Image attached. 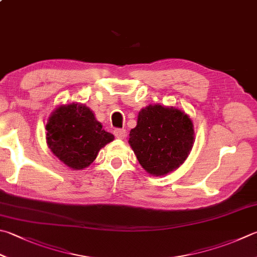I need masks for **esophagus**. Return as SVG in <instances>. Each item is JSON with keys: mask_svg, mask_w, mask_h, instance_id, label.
Returning <instances> with one entry per match:
<instances>
[{"mask_svg": "<svg viewBox=\"0 0 257 257\" xmlns=\"http://www.w3.org/2000/svg\"><path fill=\"white\" fill-rule=\"evenodd\" d=\"M114 134H115V137L119 139V140H123V139L126 138V131H125V130H120V128L115 130Z\"/></svg>", "mask_w": 257, "mask_h": 257, "instance_id": "1", "label": "esophagus"}]
</instances>
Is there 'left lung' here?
<instances>
[{"instance_id":"left-lung-1","label":"left lung","mask_w":257,"mask_h":257,"mask_svg":"<svg viewBox=\"0 0 257 257\" xmlns=\"http://www.w3.org/2000/svg\"><path fill=\"white\" fill-rule=\"evenodd\" d=\"M193 141V125L185 112L156 104L140 110L128 143L144 170L159 177L186 161Z\"/></svg>"}]
</instances>
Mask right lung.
I'll list each match as a JSON object with an SVG mask.
<instances>
[{
	"mask_svg": "<svg viewBox=\"0 0 257 257\" xmlns=\"http://www.w3.org/2000/svg\"><path fill=\"white\" fill-rule=\"evenodd\" d=\"M51 152L74 170H83L112 142L114 135L103 130L94 113L84 104L61 105L53 110L46 125Z\"/></svg>",
	"mask_w": 257,
	"mask_h": 257,
	"instance_id": "1",
	"label": "right lung"
}]
</instances>
